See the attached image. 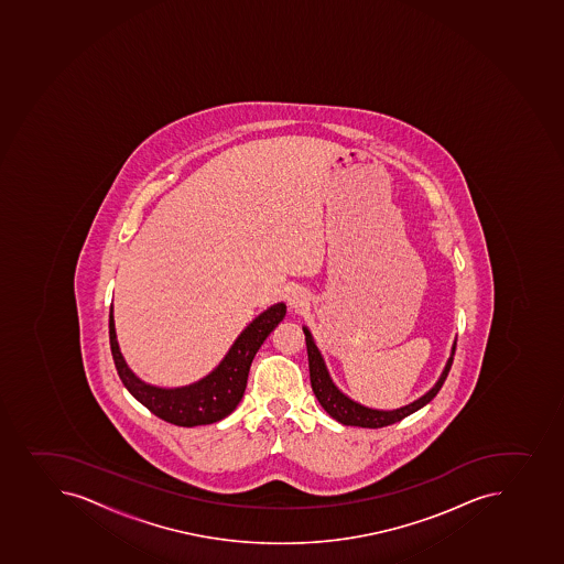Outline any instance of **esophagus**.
Wrapping results in <instances>:
<instances>
[{"label":"esophagus","instance_id":"obj_1","mask_svg":"<svg viewBox=\"0 0 564 564\" xmlns=\"http://www.w3.org/2000/svg\"><path fill=\"white\" fill-rule=\"evenodd\" d=\"M286 300H289V305L292 308H297L303 303V300H305V295L301 294L300 290H290Z\"/></svg>","mask_w":564,"mask_h":564}]
</instances>
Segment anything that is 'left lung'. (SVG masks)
I'll return each mask as SVG.
<instances>
[{
	"label": "left lung",
	"instance_id": "obj_1",
	"mask_svg": "<svg viewBox=\"0 0 564 564\" xmlns=\"http://www.w3.org/2000/svg\"><path fill=\"white\" fill-rule=\"evenodd\" d=\"M305 333L306 352H308V370H311V386L312 391L316 394L317 402L322 403V408L327 411L334 420H338L339 424L355 425V427H369V430H378V427H386V425L397 424L400 420L405 419L409 414L416 413L419 409L424 408L433 398L438 394L442 386H444L445 378L449 375L451 364H453V356H455L456 339L451 347V355L445 361L444 370H442L441 378L436 380L435 386L431 387L430 391L425 392L424 397L419 400L408 403L400 409H392V411H383V409L367 408L364 403L356 402L352 398L347 397L330 378L327 365L323 360L322 352L317 349L316 341L312 338L308 327H303Z\"/></svg>",
	"mask_w": 564,
	"mask_h": 564
}]
</instances>
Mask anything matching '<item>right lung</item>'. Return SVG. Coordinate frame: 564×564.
I'll use <instances>...</instances> for the list:
<instances>
[{
  "label": "right lung",
  "mask_w": 564,
  "mask_h": 564,
  "mask_svg": "<svg viewBox=\"0 0 564 564\" xmlns=\"http://www.w3.org/2000/svg\"><path fill=\"white\" fill-rule=\"evenodd\" d=\"M286 314L284 303L261 312L237 336L225 358L209 375L183 387H156L140 380L129 369L115 333L113 305L109 311V344L123 387L159 419L181 427L214 424L226 419L241 402L253 356Z\"/></svg>",
  "instance_id": "obj_1"
}]
</instances>
